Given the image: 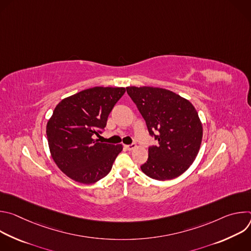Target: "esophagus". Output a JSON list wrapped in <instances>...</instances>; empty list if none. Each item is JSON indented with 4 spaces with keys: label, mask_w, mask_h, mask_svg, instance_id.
Returning a JSON list of instances; mask_svg holds the SVG:
<instances>
[{
    "label": "esophagus",
    "mask_w": 251,
    "mask_h": 251,
    "mask_svg": "<svg viewBox=\"0 0 251 251\" xmlns=\"http://www.w3.org/2000/svg\"><path fill=\"white\" fill-rule=\"evenodd\" d=\"M125 148H126L127 150L131 151V150H133V149H135V148H136V145H135V144H133V143H132V144H130V145H126V146H125Z\"/></svg>",
    "instance_id": "1"
}]
</instances>
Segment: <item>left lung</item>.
<instances>
[{
  "label": "left lung",
  "instance_id": "1",
  "mask_svg": "<svg viewBox=\"0 0 251 251\" xmlns=\"http://www.w3.org/2000/svg\"><path fill=\"white\" fill-rule=\"evenodd\" d=\"M158 144L149 147L142 172L158 181L186 172L201 144L202 126L193 104L173 91L150 86L126 87ZM156 134H155L154 133Z\"/></svg>",
  "mask_w": 251,
  "mask_h": 251
}]
</instances>
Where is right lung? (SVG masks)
I'll use <instances>...</instances> for the list:
<instances>
[{
	"label": "right lung",
	"mask_w": 251,
	"mask_h": 251,
	"mask_svg": "<svg viewBox=\"0 0 251 251\" xmlns=\"http://www.w3.org/2000/svg\"><path fill=\"white\" fill-rule=\"evenodd\" d=\"M124 87H93L62 99L47 124L51 157L67 176L93 184L108 175L122 145L99 143L107 118Z\"/></svg>",
	"instance_id": "add662e5"
}]
</instances>
